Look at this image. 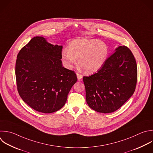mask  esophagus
I'll use <instances>...</instances> for the list:
<instances>
[{
    "label": "esophagus",
    "mask_w": 153,
    "mask_h": 153,
    "mask_svg": "<svg viewBox=\"0 0 153 153\" xmlns=\"http://www.w3.org/2000/svg\"><path fill=\"white\" fill-rule=\"evenodd\" d=\"M76 76H77V78H78V80L79 81H81L82 80V75L79 74V73H76Z\"/></svg>",
    "instance_id": "1"
}]
</instances>
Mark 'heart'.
I'll return each mask as SVG.
<instances>
[{
  "label": "heart",
  "instance_id": "heart-1",
  "mask_svg": "<svg viewBox=\"0 0 153 153\" xmlns=\"http://www.w3.org/2000/svg\"><path fill=\"white\" fill-rule=\"evenodd\" d=\"M109 53L107 45L97 39H76L71 41L69 48L62 53V60L68 68L77 63L87 74H93L99 70L105 63Z\"/></svg>",
  "mask_w": 153,
  "mask_h": 153
}]
</instances>
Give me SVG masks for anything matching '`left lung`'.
<instances>
[{"instance_id": "left-lung-1", "label": "left lung", "mask_w": 153, "mask_h": 153, "mask_svg": "<svg viewBox=\"0 0 153 153\" xmlns=\"http://www.w3.org/2000/svg\"><path fill=\"white\" fill-rule=\"evenodd\" d=\"M115 51L97 73L83 77L87 103L98 112L115 111L136 88L137 71L133 54L124 45Z\"/></svg>"}]
</instances>
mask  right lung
<instances>
[{
    "instance_id": "obj_1",
    "label": "right lung",
    "mask_w": 153,
    "mask_h": 153,
    "mask_svg": "<svg viewBox=\"0 0 153 153\" xmlns=\"http://www.w3.org/2000/svg\"><path fill=\"white\" fill-rule=\"evenodd\" d=\"M62 48L36 36L17 55V90L23 100L35 111L48 114L60 109L77 81L74 71L63 67Z\"/></svg>"
}]
</instances>
